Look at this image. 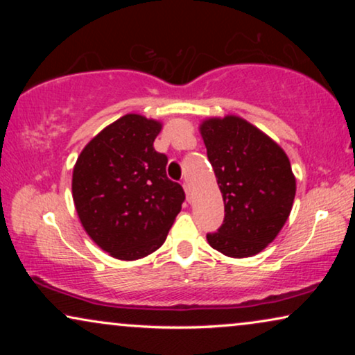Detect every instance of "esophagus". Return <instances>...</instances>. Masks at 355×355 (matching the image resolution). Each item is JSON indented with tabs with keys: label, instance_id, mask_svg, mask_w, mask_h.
<instances>
[{
	"label": "esophagus",
	"instance_id": "esophagus-1",
	"mask_svg": "<svg viewBox=\"0 0 355 355\" xmlns=\"http://www.w3.org/2000/svg\"><path fill=\"white\" fill-rule=\"evenodd\" d=\"M182 187H184V191H186L187 200H191V186H189V182H187V181H184V184H182Z\"/></svg>",
	"mask_w": 355,
	"mask_h": 355
}]
</instances>
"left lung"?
Listing matches in <instances>:
<instances>
[{
    "instance_id": "obj_1",
    "label": "left lung",
    "mask_w": 355,
    "mask_h": 355,
    "mask_svg": "<svg viewBox=\"0 0 355 355\" xmlns=\"http://www.w3.org/2000/svg\"><path fill=\"white\" fill-rule=\"evenodd\" d=\"M200 132L225 200V220L216 232H208V244L234 259L259 254L278 236L293 208L295 178L289 158L237 116L203 121Z\"/></svg>"
}]
</instances>
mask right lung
<instances>
[{"label":"right lung","mask_w":355,"mask_h":355,"mask_svg":"<svg viewBox=\"0 0 355 355\" xmlns=\"http://www.w3.org/2000/svg\"><path fill=\"white\" fill-rule=\"evenodd\" d=\"M158 121L125 114L90 140L72 173L79 220L96 245L119 260L162 247L186 193L166 176L168 157L153 148Z\"/></svg>","instance_id":"add662e5"}]
</instances>
